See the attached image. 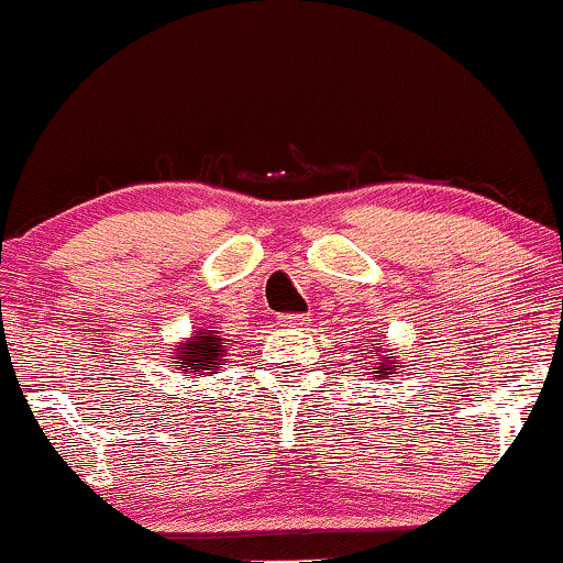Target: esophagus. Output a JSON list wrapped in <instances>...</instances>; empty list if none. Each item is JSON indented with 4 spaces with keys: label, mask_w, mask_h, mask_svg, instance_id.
I'll return each mask as SVG.
<instances>
[{
    "label": "esophagus",
    "mask_w": 563,
    "mask_h": 563,
    "mask_svg": "<svg viewBox=\"0 0 563 563\" xmlns=\"http://www.w3.org/2000/svg\"><path fill=\"white\" fill-rule=\"evenodd\" d=\"M279 324H284V328H306L309 324V314H282Z\"/></svg>",
    "instance_id": "obj_1"
}]
</instances>
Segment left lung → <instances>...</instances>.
Instances as JSON below:
<instances>
[{
	"label": "left lung",
	"instance_id": "obj_1",
	"mask_svg": "<svg viewBox=\"0 0 563 563\" xmlns=\"http://www.w3.org/2000/svg\"><path fill=\"white\" fill-rule=\"evenodd\" d=\"M376 352H379V350H376ZM368 355L374 357V346H368ZM374 374H390V366H387V368H382V371H374Z\"/></svg>",
	"mask_w": 563,
	"mask_h": 563
}]
</instances>
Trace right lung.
I'll list each match as a JSON object with an SVG mask.
<instances>
[{"label": "right lung", "mask_w": 563, "mask_h": 563, "mask_svg": "<svg viewBox=\"0 0 563 563\" xmlns=\"http://www.w3.org/2000/svg\"><path fill=\"white\" fill-rule=\"evenodd\" d=\"M224 339H217L211 333H200L192 335V341H187L184 346H178V363H181V371H187V376L192 371H206V374H213L217 368H222V357H224Z\"/></svg>", "instance_id": "1"}]
</instances>
